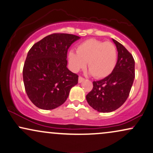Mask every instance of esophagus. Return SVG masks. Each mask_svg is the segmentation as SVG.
Segmentation results:
<instances>
[{"label": "esophagus", "mask_w": 153, "mask_h": 153, "mask_svg": "<svg viewBox=\"0 0 153 153\" xmlns=\"http://www.w3.org/2000/svg\"><path fill=\"white\" fill-rule=\"evenodd\" d=\"M84 80H85V79L83 78H82V77L80 76L78 78V82L79 83H81L82 82H83V81H84Z\"/></svg>", "instance_id": "obj_1"}]
</instances>
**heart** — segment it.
<instances>
[{
	"instance_id": "1",
	"label": "heart",
	"mask_w": 153,
	"mask_h": 153,
	"mask_svg": "<svg viewBox=\"0 0 153 153\" xmlns=\"http://www.w3.org/2000/svg\"><path fill=\"white\" fill-rule=\"evenodd\" d=\"M68 59L73 72L84 68L88 62L89 73L96 78H104L109 76L115 68L117 51L111 42L89 39L79 44L77 51H69Z\"/></svg>"
}]
</instances>
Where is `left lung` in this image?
<instances>
[{
	"mask_svg": "<svg viewBox=\"0 0 153 153\" xmlns=\"http://www.w3.org/2000/svg\"><path fill=\"white\" fill-rule=\"evenodd\" d=\"M117 46L118 60L109 76L93 82V88L86 95L89 105L99 112L115 111L126 102L135 78V61L130 52L112 39Z\"/></svg>",
	"mask_w": 153,
	"mask_h": 153,
	"instance_id": "left-lung-1",
	"label": "left lung"
}]
</instances>
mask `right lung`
<instances>
[{
	"instance_id": "add662e5",
	"label": "right lung",
	"mask_w": 153,
	"mask_h": 153,
	"mask_svg": "<svg viewBox=\"0 0 153 153\" xmlns=\"http://www.w3.org/2000/svg\"><path fill=\"white\" fill-rule=\"evenodd\" d=\"M78 36L50 34L34 44L23 67V81L29 99L36 107L51 110L65 102L78 75L67 68L68 49Z\"/></svg>"
}]
</instances>
